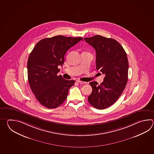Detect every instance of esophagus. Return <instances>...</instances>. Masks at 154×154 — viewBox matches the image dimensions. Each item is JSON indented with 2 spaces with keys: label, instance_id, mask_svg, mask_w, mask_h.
I'll list each match as a JSON object with an SVG mask.
<instances>
[{
  "label": "esophagus",
  "instance_id": "obj_1",
  "mask_svg": "<svg viewBox=\"0 0 154 154\" xmlns=\"http://www.w3.org/2000/svg\"><path fill=\"white\" fill-rule=\"evenodd\" d=\"M76 82H78L79 84H86V83H87L86 82H82V81L79 80H76Z\"/></svg>",
  "mask_w": 154,
  "mask_h": 154
}]
</instances>
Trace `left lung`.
<instances>
[{
    "instance_id": "left-lung-1",
    "label": "left lung",
    "mask_w": 154,
    "mask_h": 154,
    "mask_svg": "<svg viewBox=\"0 0 154 154\" xmlns=\"http://www.w3.org/2000/svg\"><path fill=\"white\" fill-rule=\"evenodd\" d=\"M96 51V69L105 74L100 85L90 82L92 88L88 101L95 108L103 109L113 105L124 91L128 82L127 53L119 43L100 35L84 38Z\"/></svg>"
}]
</instances>
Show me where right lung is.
Returning a JSON list of instances; mask_svg holds the SVG:
<instances>
[{
	"mask_svg": "<svg viewBox=\"0 0 154 154\" xmlns=\"http://www.w3.org/2000/svg\"><path fill=\"white\" fill-rule=\"evenodd\" d=\"M83 40L82 37L58 35L39 41L27 61L30 88L39 103L48 108L58 107L65 101L75 81L58 75L68 49Z\"/></svg>",
	"mask_w": 154,
	"mask_h": 154,
	"instance_id": "1",
	"label": "right lung"
}]
</instances>
